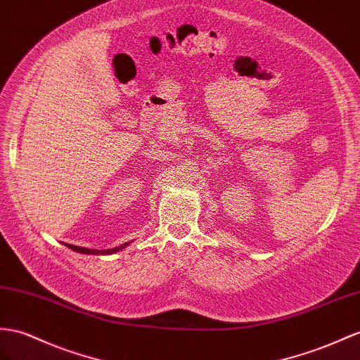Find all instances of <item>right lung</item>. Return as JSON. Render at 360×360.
I'll return each mask as SVG.
<instances>
[{"mask_svg":"<svg viewBox=\"0 0 360 360\" xmlns=\"http://www.w3.org/2000/svg\"><path fill=\"white\" fill-rule=\"evenodd\" d=\"M127 243H123V245H120V246H117V248H112V250H106V251H98V250H88V248H80V246H75V245H67L70 250H72V251H76V252H80V254H91V255H97V254H114V252H117V251H120L122 250V248H124Z\"/></svg>","mask_w":360,"mask_h":360,"instance_id":"1","label":"right lung"}]
</instances>
